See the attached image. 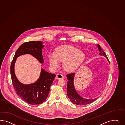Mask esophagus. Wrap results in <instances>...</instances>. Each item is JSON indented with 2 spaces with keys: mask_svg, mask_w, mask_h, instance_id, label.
<instances>
[{
  "mask_svg": "<svg viewBox=\"0 0 125 125\" xmlns=\"http://www.w3.org/2000/svg\"><path fill=\"white\" fill-rule=\"evenodd\" d=\"M63 76L60 73H58L57 74L56 77V78L57 80H59V79H63Z\"/></svg>",
  "mask_w": 125,
  "mask_h": 125,
  "instance_id": "34e87169",
  "label": "esophagus"
}]
</instances>
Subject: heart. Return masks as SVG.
I'll use <instances>...</instances> for the list:
<instances>
[{
	"label": "heart",
	"mask_w": 125,
	"mask_h": 125,
	"mask_svg": "<svg viewBox=\"0 0 125 125\" xmlns=\"http://www.w3.org/2000/svg\"><path fill=\"white\" fill-rule=\"evenodd\" d=\"M85 57V53L80 50L70 46L64 45L59 49L56 54H50L49 61L52 69L57 68L60 64V61H63L64 69L68 71H72L83 62Z\"/></svg>",
	"instance_id": "b5f03b06"
}]
</instances>
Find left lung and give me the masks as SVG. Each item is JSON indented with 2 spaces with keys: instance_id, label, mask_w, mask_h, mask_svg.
<instances>
[{
  "instance_id": "1",
  "label": "left lung",
  "mask_w": 125,
  "mask_h": 125,
  "mask_svg": "<svg viewBox=\"0 0 125 125\" xmlns=\"http://www.w3.org/2000/svg\"><path fill=\"white\" fill-rule=\"evenodd\" d=\"M98 48L99 51V55L100 56H105L107 58L109 62V59L104 52L101 48L100 45L98 44ZM75 73H73L67 75V77L68 80L67 84V95L69 100L74 104L78 105H85L88 104L93 102L95 101L97 98L93 99H89L83 98L77 93L75 89L74 86V76Z\"/></svg>"
}]
</instances>
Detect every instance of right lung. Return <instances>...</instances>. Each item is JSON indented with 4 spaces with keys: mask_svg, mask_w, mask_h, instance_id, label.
Wrapping results in <instances>:
<instances>
[{
    "mask_svg": "<svg viewBox=\"0 0 125 125\" xmlns=\"http://www.w3.org/2000/svg\"><path fill=\"white\" fill-rule=\"evenodd\" d=\"M44 46V45L40 41H31L24 43L17 49L11 64L10 73L12 84L16 94L29 104H40L46 100L56 75L42 68L40 77L35 82L29 85H24L16 78L14 70L15 64L17 57L26 54L32 55L40 63H43L42 49Z\"/></svg>",
    "mask_w": 125,
    "mask_h": 125,
    "instance_id": "right-lung-1",
    "label": "right lung"
}]
</instances>
